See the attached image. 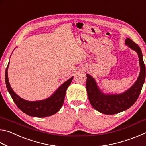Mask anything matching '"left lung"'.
Returning a JSON list of instances; mask_svg holds the SVG:
<instances>
[{"mask_svg": "<svg viewBox=\"0 0 146 146\" xmlns=\"http://www.w3.org/2000/svg\"><path fill=\"white\" fill-rule=\"evenodd\" d=\"M125 44L137 52L140 65V73L136 82L124 92L116 94L105 93L100 90L92 76L86 74V90L91 106L98 112L105 115H115L127 110L134 104L141 92L145 78V66L140 47L130 38L125 39Z\"/></svg>", "mask_w": 146, "mask_h": 146, "instance_id": "1", "label": "left lung"}]
</instances>
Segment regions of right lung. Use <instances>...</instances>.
Wrapping results in <instances>:
<instances>
[{"instance_id":"right-lung-1","label":"right lung","mask_w":146,"mask_h":146,"mask_svg":"<svg viewBox=\"0 0 146 146\" xmlns=\"http://www.w3.org/2000/svg\"><path fill=\"white\" fill-rule=\"evenodd\" d=\"M9 64V62L5 73L6 88L11 98H13L14 102L22 111L31 117L44 118L55 115L60 110L64 102L66 90L71 82H72L73 76L61 84L50 97L46 99L29 101L20 97L11 88L8 76Z\"/></svg>"}]
</instances>
